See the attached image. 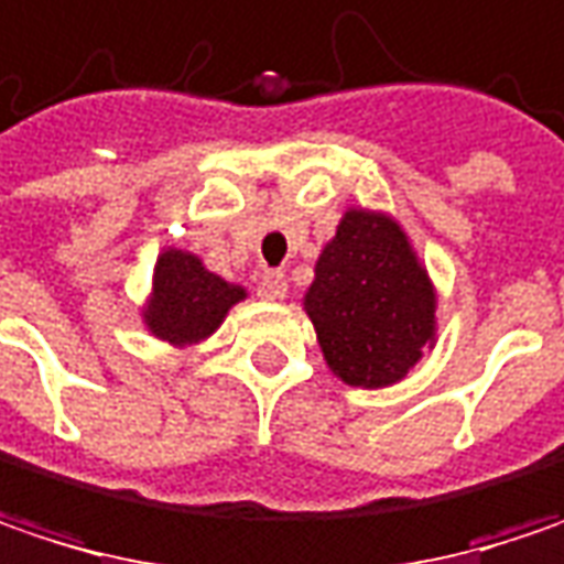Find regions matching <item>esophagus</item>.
<instances>
[{"instance_id":"34e87169","label":"esophagus","mask_w":564,"mask_h":564,"mask_svg":"<svg viewBox=\"0 0 564 564\" xmlns=\"http://www.w3.org/2000/svg\"><path fill=\"white\" fill-rule=\"evenodd\" d=\"M257 295L267 297V301H282V297L289 295V279H285V272H282V269H267V272L260 275V282H257Z\"/></svg>"}]
</instances>
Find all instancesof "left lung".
<instances>
[{
	"instance_id": "left-lung-1",
	"label": "left lung",
	"mask_w": 564,
	"mask_h": 564,
	"mask_svg": "<svg viewBox=\"0 0 564 564\" xmlns=\"http://www.w3.org/2000/svg\"><path fill=\"white\" fill-rule=\"evenodd\" d=\"M435 285L406 231L349 209L314 267L304 311L329 371L349 387H390L435 346Z\"/></svg>"
}]
</instances>
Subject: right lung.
Instances as JSON below:
<instances>
[{"mask_svg":"<svg viewBox=\"0 0 564 564\" xmlns=\"http://www.w3.org/2000/svg\"><path fill=\"white\" fill-rule=\"evenodd\" d=\"M247 292L203 267L189 250L167 247L155 263L152 295L142 307L149 333L171 346H193L212 336Z\"/></svg>","mask_w":564,"mask_h":564,"instance_id":"add662e5","label":"right lung"}]
</instances>
